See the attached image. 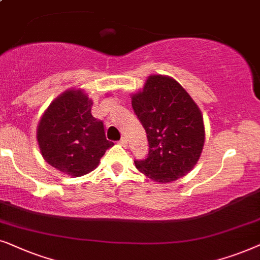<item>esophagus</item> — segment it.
Instances as JSON below:
<instances>
[{
  "label": "esophagus",
  "instance_id": "34e87169",
  "mask_svg": "<svg viewBox=\"0 0 260 260\" xmlns=\"http://www.w3.org/2000/svg\"><path fill=\"white\" fill-rule=\"evenodd\" d=\"M119 143H120L121 145H123V146H126V145H127V138H126V137H122V138H121V139H120Z\"/></svg>",
  "mask_w": 260,
  "mask_h": 260
}]
</instances>
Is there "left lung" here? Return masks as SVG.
Here are the masks:
<instances>
[{
    "instance_id": "obj_1",
    "label": "left lung",
    "mask_w": 260,
    "mask_h": 260,
    "mask_svg": "<svg viewBox=\"0 0 260 260\" xmlns=\"http://www.w3.org/2000/svg\"><path fill=\"white\" fill-rule=\"evenodd\" d=\"M132 107L147 134L148 154L136 159L137 169L155 182L183 177L199 160L205 126L199 107L170 77L150 76Z\"/></svg>"
}]
</instances>
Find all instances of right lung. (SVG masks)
I'll return each mask as SVG.
<instances>
[{"mask_svg":"<svg viewBox=\"0 0 260 260\" xmlns=\"http://www.w3.org/2000/svg\"><path fill=\"white\" fill-rule=\"evenodd\" d=\"M91 100L69 90L51 103L38 127V143L48 164L69 176L92 171L112 147L105 124L91 115Z\"/></svg>","mask_w":260,"mask_h":260,"instance_id":"1","label":"right lung"}]
</instances>
